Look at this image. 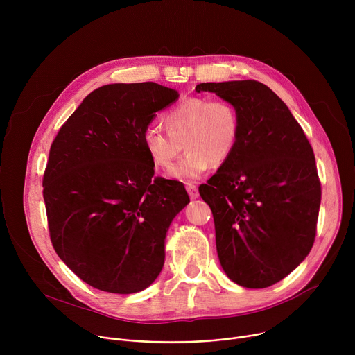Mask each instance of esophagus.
<instances>
[{
  "label": "esophagus",
  "mask_w": 355,
  "mask_h": 355,
  "mask_svg": "<svg viewBox=\"0 0 355 355\" xmlns=\"http://www.w3.org/2000/svg\"><path fill=\"white\" fill-rule=\"evenodd\" d=\"M187 192L189 195L191 199H196L199 196V192H198V188L193 185V184H187Z\"/></svg>",
  "instance_id": "obj_1"
}]
</instances>
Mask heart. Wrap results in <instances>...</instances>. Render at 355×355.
I'll return each mask as SVG.
<instances>
[{
    "instance_id": "b5f03b06",
    "label": "heart",
    "mask_w": 355,
    "mask_h": 355,
    "mask_svg": "<svg viewBox=\"0 0 355 355\" xmlns=\"http://www.w3.org/2000/svg\"><path fill=\"white\" fill-rule=\"evenodd\" d=\"M167 132L156 125L143 130L141 141L156 168L168 170L182 144L185 156L170 171L180 181L204 175L211 164H222L232 155L240 136V116L233 104L223 99L192 96L163 116Z\"/></svg>"
}]
</instances>
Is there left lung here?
I'll use <instances>...</instances> for the list:
<instances>
[{"label": "left lung", "instance_id": "8db88e82", "mask_svg": "<svg viewBox=\"0 0 355 355\" xmlns=\"http://www.w3.org/2000/svg\"><path fill=\"white\" fill-rule=\"evenodd\" d=\"M195 91L216 94L240 116L233 155L199 187L214 214L220 266L240 286H271L306 259L315 241L322 191L312 146L263 83H202Z\"/></svg>", "mask_w": 355, "mask_h": 355}]
</instances>
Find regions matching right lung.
Returning a JSON list of instances; mask_svg holds the SVG:
<instances>
[{"instance_id":"right-lung-1","label":"right lung","mask_w":355,"mask_h":355,"mask_svg":"<svg viewBox=\"0 0 355 355\" xmlns=\"http://www.w3.org/2000/svg\"><path fill=\"white\" fill-rule=\"evenodd\" d=\"M178 96L156 83L103 85L50 147L43 175L50 240L96 289L140 292L163 270L167 230L189 198L178 181L153 180L141 135Z\"/></svg>"}]
</instances>
